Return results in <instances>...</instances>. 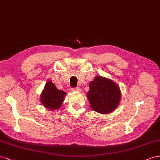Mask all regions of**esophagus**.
<instances>
[{"label":"esophagus","instance_id":"obj_1","mask_svg":"<svg viewBox=\"0 0 160 160\" xmlns=\"http://www.w3.org/2000/svg\"><path fill=\"white\" fill-rule=\"evenodd\" d=\"M72 92H80L81 91V88L79 87H77V88H72Z\"/></svg>","mask_w":160,"mask_h":160}]
</instances>
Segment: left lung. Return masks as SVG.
<instances>
[{
	"mask_svg": "<svg viewBox=\"0 0 160 160\" xmlns=\"http://www.w3.org/2000/svg\"><path fill=\"white\" fill-rule=\"evenodd\" d=\"M87 98L91 108L102 115L112 112L119 104L121 92L112 80L101 76L94 77L89 84Z\"/></svg>",
	"mask_w": 160,
	"mask_h": 160,
	"instance_id": "1",
	"label": "left lung"
}]
</instances>
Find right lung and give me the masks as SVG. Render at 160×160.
I'll return each mask as SVG.
<instances>
[{
  "mask_svg": "<svg viewBox=\"0 0 160 160\" xmlns=\"http://www.w3.org/2000/svg\"><path fill=\"white\" fill-rule=\"evenodd\" d=\"M66 92L56 88L51 80L45 84L41 94L40 100L42 105L49 111L58 110L62 106Z\"/></svg>",
  "mask_w": 160,
  "mask_h": 160,
  "instance_id": "1",
  "label": "right lung"
}]
</instances>
